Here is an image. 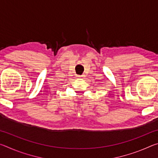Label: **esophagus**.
Returning a JSON list of instances; mask_svg holds the SVG:
<instances>
[{"mask_svg":"<svg viewBox=\"0 0 158 158\" xmlns=\"http://www.w3.org/2000/svg\"><path fill=\"white\" fill-rule=\"evenodd\" d=\"M84 77V75H77V78H83V77Z\"/></svg>","mask_w":158,"mask_h":158,"instance_id":"1","label":"esophagus"}]
</instances>
